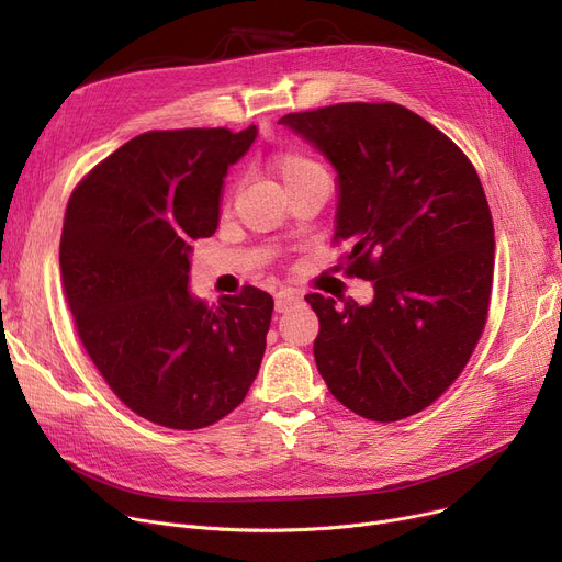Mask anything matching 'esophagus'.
<instances>
[{
	"mask_svg": "<svg viewBox=\"0 0 562 562\" xmlns=\"http://www.w3.org/2000/svg\"><path fill=\"white\" fill-rule=\"evenodd\" d=\"M294 303H299V294L289 292V289H282V292L276 294V310H278V313H286V310L292 307Z\"/></svg>",
	"mask_w": 562,
	"mask_h": 562,
	"instance_id": "esophagus-1",
	"label": "esophagus"
}]
</instances>
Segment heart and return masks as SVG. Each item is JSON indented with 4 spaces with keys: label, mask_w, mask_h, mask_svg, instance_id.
Segmentation results:
<instances>
[{
    "label": "heart",
    "mask_w": 562,
    "mask_h": 562,
    "mask_svg": "<svg viewBox=\"0 0 562 562\" xmlns=\"http://www.w3.org/2000/svg\"><path fill=\"white\" fill-rule=\"evenodd\" d=\"M276 169H278L282 182L286 184V182H292L294 178H299V176H303V173H307V171L319 169V166H317L313 159H310V157L301 155V153H284V155L276 161Z\"/></svg>",
    "instance_id": "obj_1"
}]
</instances>
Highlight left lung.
Returning <instances> with one entry per match:
<instances>
[{"instance_id": "left-lung-1", "label": "left lung", "mask_w": 562, "mask_h": 562, "mask_svg": "<svg viewBox=\"0 0 562 562\" xmlns=\"http://www.w3.org/2000/svg\"><path fill=\"white\" fill-rule=\"evenodd\" d=\"M280 124L336 169V243L372 303L307 294L328 391L370 422L438 401L480 340L493 284V220L463 150L398 103H336Z\"/></svg>"}]
</instances>
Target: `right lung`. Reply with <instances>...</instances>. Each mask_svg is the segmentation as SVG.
Listing matches in <instances>:
<instances>
[{"mask_svg":"<svg viewBox=\"0 0 562 562\" xmlns=\"http://www.w3.org/2000/svg\"><path fill=\"white\" fill-rule=\"evenodd\" d=\"M257 127L140 134L74 190L61 284L82 347L115 396L153 424L196 430L236 409L266 349L273 299L257 286L205 305L192 243L215 234L228 166Z\"/></svg>","mask_w":562,"mask_h":562,"instance_id":"obj_1","label":"right lung"}]
</instances>
